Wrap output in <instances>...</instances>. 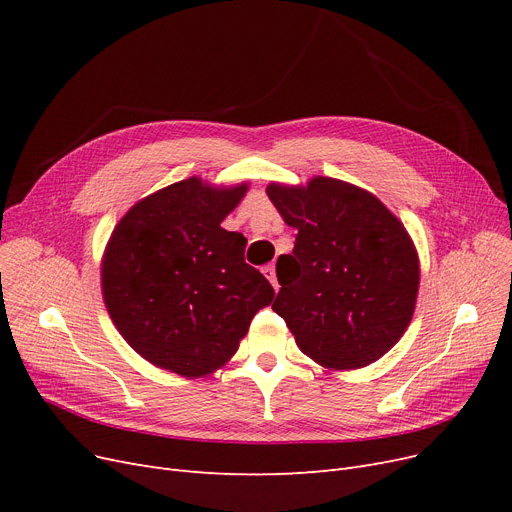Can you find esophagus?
<instances>
[{
	"instance_id": "esophagus-1",
	"label": "esophagus",
	"mask_w": 512,
	"mask_h": 512,
	"mask_svg": "<svg viewBox=\"0 0 512 512\" xmlns=\"http://www.w3.org/2000/svg\"><path fill=\"white\" fill-rule=\"evenodd\" d=\"M261 272H263V276H265L267 280L272 282V286L278 290V280H276V267H274V265H265Z\"/></svg>"
}]
</instances>
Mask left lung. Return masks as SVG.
<instances>
[{
    "instance_id": "left-lung-1",
    "label": "left lung",
    "mask_w": 512,
    "mask_h": 512,
    "mask_svg": "<svg viewBox=\"0 0 512 512\" xmlns=\"http://www.w3.org/2000/svg\"><path fill=\"white\" fill-rule=\"evenodd\" d=\"M265 193L297 230L272 309L301 353L332 371L384 357L407 332L419 292L407 228L378 197L338 178L270 182Z\"/></svg>"
}]
</instances>
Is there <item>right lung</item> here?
<instances>
[{
    "label": "right lung",
    "instance_id": "add662e5",
    "mask_svg": "<svg viewBox=\"0 0 512 512\" xmlns=\"http://www.w3.org/2000/svg\"><path fill=\"white\" fill-rule=\"evenodd\" d=\"M249 184L184 178L134 203L101 257L103 303L151 365L201 378L224 367L274 299L245 261L247 238L220 224Z\"/></svg>",
    "mask_w": 512,
    "mask_h": 512
}]
</instances>
